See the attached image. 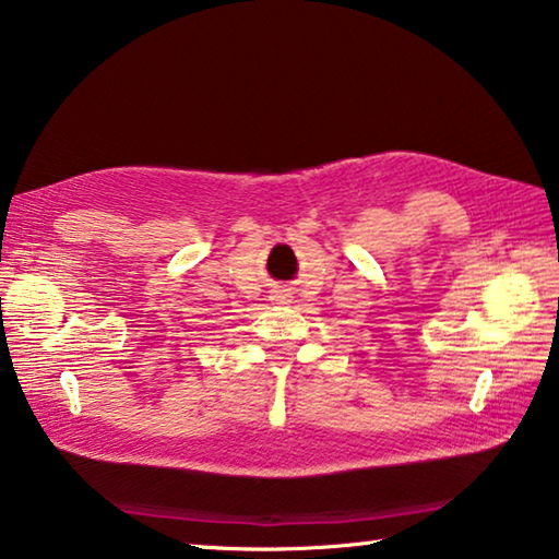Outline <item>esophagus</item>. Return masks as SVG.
I'll list each match as a JSON object with an SVG mask.
<instances>
[{"label": "esophagus", "instance_id": "34e87169", "mask_svg": "<svg viewBox=\"0 0 559 559\" xmlns=\"http://www.w3.org/2000/svg\"><path fill=\"white\" fill-rule=\"evenodd\" d=\"M288 293L286 290H273V296H271V300L273 302H288Z\"/></svg>", "mask_w": 559, "mask_h": 559}]
</instances>
